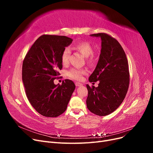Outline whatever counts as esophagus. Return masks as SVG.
I'll list each match as a JSON object with an SVG mask.
<instances>
[{
    "mask_svg": "<svg viewBox=\"0 0 153 153\" xmlns=\"http://www.w3.org/2000/svg\"><path fill=\"white\" fill-rule=\"evenodd\" d=\"M75 85H76V87H80V86L83 85V84H81V83H80V82H76L75 83Z\"/></svg>",
    "mask_w": 153,
    "mask_h": 153,
    "instance_id": "1",
    "label": "esophagus"
}]
</instances>
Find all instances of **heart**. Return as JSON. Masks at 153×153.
Segmentation results:
<instances>
[{
  "instance_id": "obj_1",
  "label": "heart",
  "mask_w": 153,
  "mask_h": 153,
  "mask_svg": "<svg viewBox=\"0 0 153 153\" xmlns=\"http://www.w3.org/2000/svg\"><path fill=\"white\" fill-rule=\"evenodd\" d=\"M73 48L79 52L83 56L87 58V62L89 64H91L94 62V56L92 55L93 53V48L91 44L87 41H82L73 46ZM70 55V49L66 48L64 50L61 61L64 65H66L69 62V57ZM86 71L84 69H80L77 68H71L67 72V75L74 80H80L83 74H85Z\"/></svg>"
}]
</instances>
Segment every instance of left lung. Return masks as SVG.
<instances>
[{"instance_id": "8db88e82", "label": "left lung", "mask_w": 153, "mask_h": 153, "mask_svg": "<svg viewBox=\"0 0 153 153\" xmlns=\"http://www.w3.org/2000/svg\"><path fill=\"white\" fill-rule=\"evenodd\" d=\"M91 36L101 38V49L98 64L89 80L100 83L97 87L87 84V107L92 113L105 116L116 110L126 95L129 83L128 63L116 39L105 33Z\"/></svg>"}]
</instances>
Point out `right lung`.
Listing matches in <instances>:
<instances>
[{
	"mask_svg": "<svg viewBox=\"0 0 153 153\" xmlns=\"http://www.w3.org/2000/svg\"><path fill=\"white\" fill-rule=\"evenodd\" d=\"M73 41L66 36L43 35L37 39L23 62L22 80L31 105L41 115L56 117L65 112L75 85L65 80L54 84L62 68L61 56Z\"/></svg>",
	"mask_w": 153,
	"mask_h": 153,
	"instance_id": "right-lung-1",
	"label": "right lung"
}]
</instances>
